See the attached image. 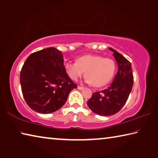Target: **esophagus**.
<instances>
[{
  "label": "esophagus",
  "mask_w": 158,
  "mask_h": 158,
  "mask_svg": "<svg viewBox=\"0 0 158 158\" xmlns=\"http://www.w3.org/2000/svg\"><path fill=\"white\" fill-rule=\"evenodd\" d=\"M77 89H78L79 90H82V89H84V88L83 86H81V85H78V86H77Z\"/></svg>",
  "instance_id": "1"
}]
</instances>
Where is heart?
Instances as JSON below:
<instances>
[{
  "label": "heart",
  "mask_w": 158,
  "mask_h": 158,
  "mask_svg": "<svg viewBox=\"0 0 158 158\" xmlns=\"http://www.w3.org/2000/svg\"><path fill=\"white\" fill-rule=\"evenodd\" d=\"M67 74L73 81L84 76H87L85 81L96 87H102L111 81L116 70L115 61L109 58H104L100 55L86 54L79 57L75 63H65Z\"/></svg>",
  "instance_id": "heart-1"
}]
</instances>
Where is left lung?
Listing matches in <instances>:
<instances>
[{"mask_svg": "<svg viewBox=\"0 0 158 158\" xmlns=\"http://www.w3.org/2000/svg\"><path fill=\"white\" fill-rule=\"evenodd\" d=\"M109 49L118 66L113 82L106 89L93 93L87 102L90 110L100 116H111L118 112L125 105L132 90L134 77L131 63L112 48Z\"/></svg>", "mask_w": 158, "mask_h": 158, "instance_id": "left-lung-1", "label": "left lung"}]
</instances>
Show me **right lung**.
Instances as JSON below:
<instances>
[{"mask_svg": "<svg viewBox=\"0 0 158 158\" xmlns=\"http://www.w3.org/2000/svg\"><path fill=\"white\" fill-rule=\"evenodd\" d=\"M60 51L49 47L29 56L21 68L20 84L27 105L33 111L49 114L62 107L77 85L67 74Z\"/></svg>", "mask_w": 158, "mask_h": 158, "instance_id": "obj_1", "label": "right lung"}]
</instances>
